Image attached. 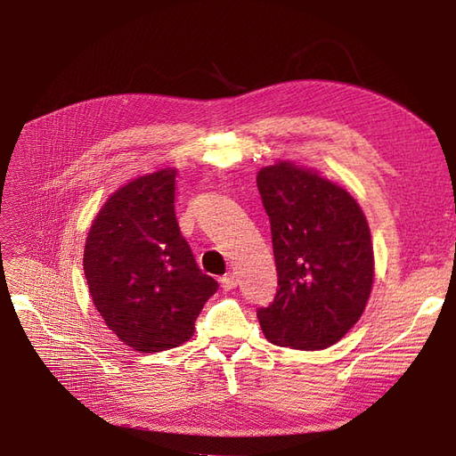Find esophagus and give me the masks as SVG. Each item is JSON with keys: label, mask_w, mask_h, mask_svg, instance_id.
I'll return each mask as SVG.
<instances>
[{"label": "esophagus", "mask_w": 456, "mask_h": 456, "mask_svg": "<svg viewBox=\"0 0 456 456\" xmlns=\"http://www.w3.org/2000/svg\"><path fill=\"white\" fill-rule=\"evenodd\" d=\"M219 282H221V289H224V290H232L237 286L235 273H227V275H224V277L219 279Z\"/></svg>", "instance_id": "34e87169"}]
</instances>
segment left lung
<instances>
[{
	"label": "left lung",
	"mask_w": 456,
	"mask_h": 456,
	"mask_svg": "<svg viewBox=\"0 0 456 456\" xmlns=\"http://www.w3.org/2000/svg\"><path fill=\"white\" fill-rule=\"evenodd\" d=\"M279 289L257 319L269 342L294 349L336 344L362 315L374 256L365 214L351 194L290 162L262 167Z\"/></svg>",
	"instance_id": "left-lung-1"
}]
</instances>
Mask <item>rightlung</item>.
<instances>
[{"mask_svg": "<svg viewBox=\"0 0 456 456\" xmlns=\"http://www.w3.org/2000/svg\"><path fill=\"white\" fill-rule=\"evenodd\" d=\"M172 167L129 181L89 229L84 273L107 327L145 354L187 342L217 282L199 269L175 219Z\"/></svg>", "mask_w": 456, "mask_h": 456, "instance_id": "right-lung-1", "label": "right lung"}]
</instances>
